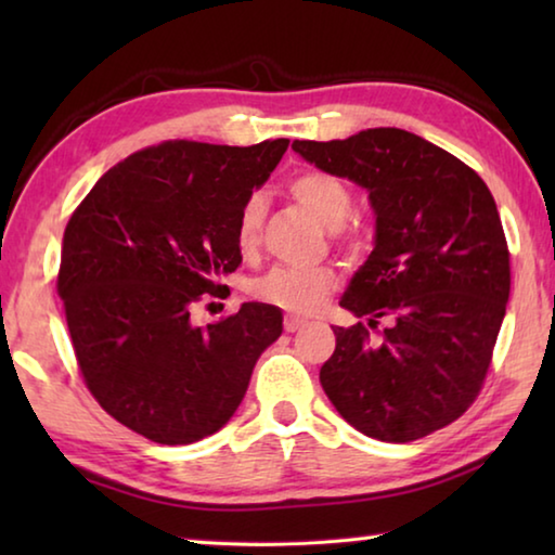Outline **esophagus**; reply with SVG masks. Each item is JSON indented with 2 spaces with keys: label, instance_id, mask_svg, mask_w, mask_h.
Wrapping results in <instances>:
<instances>
[{
  "label": "esophagus",
  "instance_id": "obj_1",
  "mask_svg": "<svg viewBox=\"0 0 555 555\" xmlns=\"http://www.w3.org/2000/svg\"><path fill=\"white\" fill-rule=\"evenodd\" d=\"M304 325H306V321H304V318H298V315H286L284 318V331L286 333H296Z\"/></svg>",
  "mask_w": 555,
  "mask_h": 555
}]
</instances>
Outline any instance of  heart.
<instances>
[{"label": "heart", "instance_id": "b5f03b06", "mask_svg": "<svg viewBox=\"0 0 555 555\" xmlns=\"http://www.w3.org/2000/svg\"><path fill=\"white\" fill-rule=\"evenodd\" d=\"M288 193L311 210L327 228L343 224L352 210V188L340 176L323 168H304L288 178ZM267 218L264 195L251 193L244 198L234 224V240L244 257L259 247L261 228ZM337 288V276L327 267H274L261 279L255 281L251 294L269 306L281 311L308 315L325 304V298Z\"/></svg>", "mask_w": 555, "mask_h": 555}]
</instances>
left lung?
<instances>
[{
    "instance_id": "8db88e82",
    "label": "left lung",
    "mask_w": 555,
    "mask_h": 555,
    "mask_svg": "<svg viewBox=\"0 0 555 555\" xmlns=\"http://www.w3.org/2000/svg\"><path fill=\"white\" fill-rule=\"evenodd\" d=\"M306 162L370 191L377 242L340 306L321 384L347 424L411 443L473 406L509 300V247L490 188L446 149L397 127L294 142ZM379 317L390 325L376 331ZM377 332L380 337L372 338Z\"/></svg>"
}]
</instances>
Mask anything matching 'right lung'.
<instances>
[{"label":"right lung","mask_w":555,"mask_h":555,"mask_svg":"<svg viewBox=\"0 0 555 555\" xmlns=\"http://www.w3.org/2000/svg\"><path fill=\"white\" fill-rule=\"evenodd\" d=\"M288 139L224 146L171 139L134 152L92 185L63 234L59 296L82 382L121 426L188 446L237 411L281 311L242 304L193 325L242 264L240 205L267 181Z\"/></svg>","instance_id":"right-lung-1"}]
</instances>
